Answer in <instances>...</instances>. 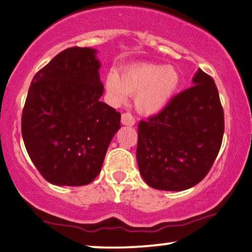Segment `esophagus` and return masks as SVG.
<instances>
[{
	"label": "esophagus",
	"mask_w": 252,
	"mask_h": 252,
	"mask_svg": "<svg viewBox=\"0 0 252 252\" xmlns=\"http://www.w3.org/2000/svg\"><path fill=\"white\" fill-rule=\"evenodd\" d=\"M121 122H122V124H124V126H134V124H135V118L132 117L131 113L124 112L123 115H122Z\"/></svg>",
	"instance_id": "1"
}]
</instances>
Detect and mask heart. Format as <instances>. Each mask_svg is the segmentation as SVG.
I'll use <instances>...</instances> for the list:
<instances>
[{
    "mask_svg": "<svg viewBox=\"0 0 252 252\" xmlns=\"http://www.w3.org/2000/svg\"><path fill=\"white\" fill-rule=\"evenodd\" d=\"M106 90L113 100L123 101L128 94H135V106L145 115L162 111L181 85V75L172 65L137 63L118 71H109Z\"/></svg>",
    "mask_w": 252,
    "mask_h": 252,
    "instance_id": "obj_1",
    "label": "heart"
}]
</instances>
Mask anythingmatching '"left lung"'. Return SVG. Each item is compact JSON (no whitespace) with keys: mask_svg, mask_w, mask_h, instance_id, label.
<instances>
[{"mask_svg":"<svg viewBox=\"0 0 252 252\" xmlns=\"http://www.w3.org/2000/svg\"><path fill=\"white\" fill-rule=\"evenodd\" d=\"M192 84L137 126V165L154 189L182 191L200 183L220 151L225 123L217 86L201 69Z\"/></svg>","mask_w":252,"mask_h":252,"instance_id":"obj_1","label":"left lung"}]
</instances>
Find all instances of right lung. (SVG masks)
I'll use <instances>...</instances> for the list:
<instances>
[{
	"mask_svg": "<svg viewBox=\"0 0 252 252\" xmlns=\"http://www.w3.org/2000/svg\"><path fill=\"white\" fill-rule=\"evenodd\" d=\"M96 50L69 48L33 77L21 118L27 153L49 183L90 184L121 128V113L100 101Z\"/></svg>",
	"mask_w": 252,
	"mask_h": 252,
	"instance_id": "1",
	"label": "right lung"
}]
</instances>
